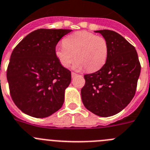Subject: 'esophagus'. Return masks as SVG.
Here are the masks:
<instances>
[{"mask_svg":"<svg viewBox=\"0 0 150 150\" xmlns=\"http://www.w3.org/2000/svg\"><path fill=\"white\" fill-rule=\"evenodd\" d=\"M77 76V74H76V73L74 72H71V76H72V77H74V76Z\"/></svg>","mask_w":150,"mask_h":150,"instance_id":"34e87169","label":"esophagus"}]
</instances>
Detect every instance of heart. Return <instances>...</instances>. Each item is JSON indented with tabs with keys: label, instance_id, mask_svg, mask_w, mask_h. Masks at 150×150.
<instances>
[{
	"label": "heart",
	"instance_id": "heart-1",
	"mask_svg": "<svg viewBox=\"0 0 150 150\" xmlns=\"http://www.w3.org/2000/svg\"><path fill=\"white\" fill-rule=\"evenodd\" d=\"M75 68L89 72L98 71L106 62L108 45L106 39L88 31H77L63 39L56 48V56L62 65L69 68L74 59Z\"/></svg>",
	"mask_w": 150,
	"mask_h": 150
}]
</instances>
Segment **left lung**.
Here are the masks:
<instances>
[{"label": "left lung", "mask_w": 150, "mask_h": 150, "mask_svg": "<svg viewBox=\"0 0 150 150\" xmlns=\"http://www.w3.org/2000/svg\"><path fill=\"white\" fill-rule=\"evenodd\" d=\"M106 39L108 56L99 71L86 74L81 89L82 103L94 115L110 117L120 112L135 94L141 64L133 45L117 33L95 31Z\"/></svg>", "instance_id": "left-lung-1"}]
</instances>
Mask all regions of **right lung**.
<instances>
[{
    "label": "right lung",
    "mask_w": 150,
    "mask_h": 150,
    "mask_svg": "<svg viewBox=\"0 0 150 150\" xmlns=\"http://www.w3.org/2000/svg\"><path fill=\"white\" fill-rule=\"evenodd\" d=\"M71 31L36 30L24 37L12 50L6 77L11 97L24 113L43 118L62 106L71 73L56 57V46Z\"/></svg>",
    "instance_id": "add662e5"
}]
</instances>
